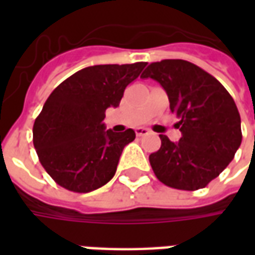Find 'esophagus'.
Wrapping results in <instances>:
<instances>
[{"label":"esophagus","mask_w":255,"mask_h":255,"mask_svg":"<svg viewBox=\"0 0 255 255\" xmlns=\"http://www.w3.org/2000/svg\"><path fill=\"white\" fill-rule=\"evenodd\" d=\"M135 132H136V135H138V136H143V135H147V133L150 132V129L140 127V128H136V129H135Z\"/></svg>","instance_id":"esophagus-1"}]
</instances>
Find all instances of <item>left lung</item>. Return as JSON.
Here are the masks:
<instances>
[{"mask_svg":"<svg viewBox=\"0 0 255 255\" xmlns=\"http://www.w3.org/2000/svg\"><path fill=\"white\" fill-rule=\"evenodd\" d=\"M142 78L162 86L171 111L180 119V140L175 143L160 135V150L150 154L155 176L177 190L206 187L234 160L242 143L235 101L217 79L184 60L151 63Z\"/></svg>","mask_w":255,"mask_h":255,"instance_id":"1","label":"left lung"}]
</instances>
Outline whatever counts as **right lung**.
<instances>
[{"instance_id":"obj_1","label":"right lung","mask_w":255,"mask_h":255,"mask_svg":"<svg viewBox=\"0 0 255 255\" xmlns=\"http://www.w3.org/2000/svg\"><path fill=\"white\" fill-rule=\"evenodd\" d=\"M146 65H93L53 90L34 123L32 140L42 166L58 186L90 192L115 176L123 149L135 132L105 129V112L119 106L126 87Z\"/></svg>"}]
</instances>
